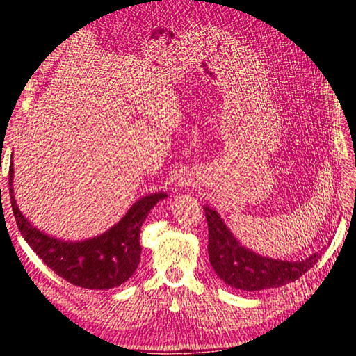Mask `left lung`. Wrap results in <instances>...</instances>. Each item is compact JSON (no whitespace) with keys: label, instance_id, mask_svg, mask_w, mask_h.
Returning a JSON list of instances; mask_svg holds the SVG:
<instances>
[{"label":"left lung","instance_id":"obj_1","mask_svg":"<svg viewBox=\"0 0 356 356\" xmlns=\"http://www.w3.org/2000/svg\"><path fill=\"white\" fill-rule=\"evenodd\" d=\"M203 209L208 220L211 266L221 281L236 289L261 291L294 282L321 258V252H315L305 260L286 261L257 254L236 239L217 211L208 204Z\"/></svg>","mask_w":356,"mask_h":356}]
</instances>
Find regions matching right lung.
<instances>
[{"instance_id": "1", "label": "right lung", "mask_w": 356, "mask_h": 356, "mask_svg": "<svg viewBox=\"0 0 356 356\" xmlns=\"http://www.w3.org/2000/svg\"><path fill=\"white\" fill-rule=\"evenodd\" d=\"M13 165L8 172L10 200L20 234L47 267L67 282L88 289H111L131 277L141 260V225L166 193H153L136 200L111 229L92 239L68 242L51 238L34 227L19 211L13 190Z\"/></svg>"}]
</instances>
